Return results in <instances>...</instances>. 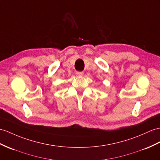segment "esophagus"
I'll list each match as a JSON object with an SVG mask.
<instances>
[{
	"mask_svg": "<svg viewBox=\"0 0 160 160\" xmlns=\"http://www.w3.org/2000/svg\"><path fill=\"white\" fill-rule=\"evenodd\" d=\"M76 73L78 76H83V72L82 71H77Z\"/></svg>",
	"mask_w": 160,
	"mask_h": 160,
	"instance_id": "34e87169",
	"label": "esophagus"
}]
</instances>
